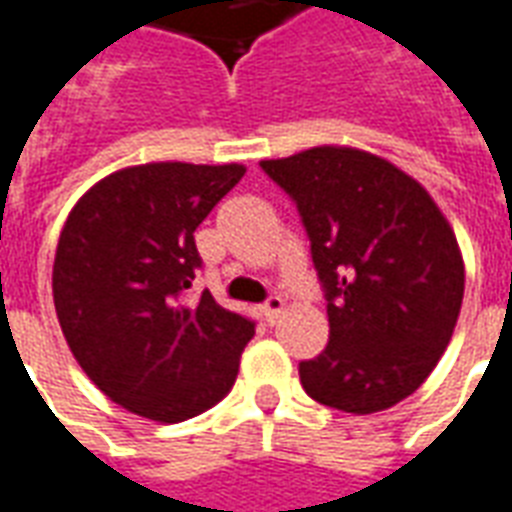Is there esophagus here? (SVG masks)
<instances>
[{"instance_id":"obj_1","label":"esophagus","mask_w":512,"mask_h":512,"mask_svg":"<svg viewBox=\"0 0 512 512\" xmlns=\"http://www.w3.org/2000/svg\"><path fill=\"white\" fill-rule=\"evenodd\" d=\"M281 313H283L281 297H270V300L261 305V316H264V319H267L270 324L278 322V316H281Z\"/></svg>"}]
</instances>
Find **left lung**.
<instances>
[{"label": "left lung", "instance_id": "8db88e82", "mask_svg": "<svg viewBox=\"0 0 512 512\" xmlns=\"http://www.w3.org/2000/svg\"><path fill=\"white\" fill-rule=\"evenodd\" d=\"M297 204L327 300L330 341L300 363L313 401L371 414L412 395L453 338L464 259L428 190L352 147L261 160Z\"/></svg>", "mask_w": 512, "mask_h": 512}]
</instances>
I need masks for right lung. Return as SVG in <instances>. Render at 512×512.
<instances>
[{"instance_id":"1","label":"right lung","mask_w":512,"mask_h":512,"mask_svg":"<svg viewBox=\"0 0 512 512\" xmlns=\"http://www.w3.org/2000/svg\"><path fill=\"white\" fill-rule=\"evenodd\" d=\"M245 166L147 163L89 188L59 234L54 308L84 374L128 412L179 423L229 393L256 333L201 292L193 231Z\"/></svg>"}]
</instances>
